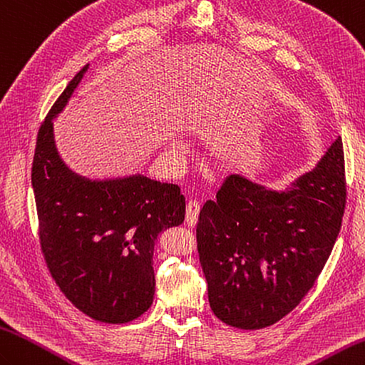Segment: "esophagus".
I'll return each mask as SVG.
<instances>
[{"instance_id":"34e87169","label":"esophagus","mask_w":365,"mask_h":365,"mask_svg":"<svg viewBox=\"0 0 365 365\" xmlns=\"http://www.w3.org/2000/svg\"><path fill=\"white\" fill-rule=\"evenodd\" d=\"M200 201L197 198L190 200L187 203V209H185V222H187L189 226H193L198 220V214H200Z\"/></svg>"}]
</instances>
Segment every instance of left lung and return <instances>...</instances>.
Wrapping results in <instances>:
<instances>
[{"mask_svg": "<svg viewBox=\"0 0 365 365\" xmlns=\"http://www.w3.org/2000/svg\"><path fill=\"white\" fill-rule=\"evenodd\" d=\"M345 205L341 137L289 190H267L240 175L226 178L197 223L212 312L240 329H261L286 317L325 267Z\"/></svg>", "mask_w": 365, "mask_h": 365, "instance_id": "1", "label": "left lung"}]
</instances>
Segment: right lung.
Wrapping results in <instances>:
<instances>
[{
  "label": "right lung",
  "instance_id": "obj_1",
  "mask_svg": "<svg viewBox=\"0 0 365 365\" xmlns=\"http://www.w3.org/2000/svg\"><path fill=\"white\" fill-rule=\"evenodd\" d=\"M86 70L70 81L37 133L31 180L40 248L56 284L81 312L128 323L153 303L155 242L160 231L184 222L185 198L178 184L142 175L91 181L66 167L51 120Z\"/></svg>",
  "mask_w": 365,
  "mask_h": 365
}]
</instances>
